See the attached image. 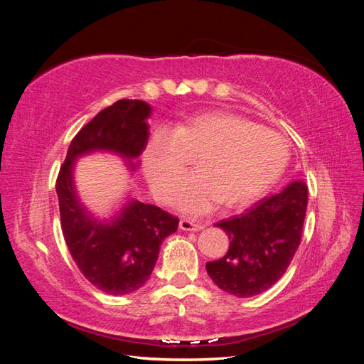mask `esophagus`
<instances>
[{"instance_id": "esophagus-1", "label": "esophagus", "mask_w": 364, "mask_h": 364, "mask_svg": "<svg viewBox=\"0 0 364 364\" xmlns=\"http://www.w3.org/2000/svg\"><path fill=\"white\" fill-rule=\"evenodd\" d=\"M179 228H181L182 230H188V232H199V230L203 229V225L191 222V220L182 218L181 222H179Z\"/></svg>"}]
</instances>
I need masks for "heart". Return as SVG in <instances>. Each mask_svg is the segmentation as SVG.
<instances>
[{
    "label": "heart",
    "instance_id": "b5f03b06",
    "mask_svg": "<svg viewBox=\"0 0 364 364\" xmlns=\"http://www.w3.org/2000/svg\"><path fill=\"white\" fill-rule=\"evenodd\" d=\"M196 158L197 174L182 183L174 205L183 214L202 215L222 202L226 208L255 202L281 178L290 150L277 132L223 111L197 115L174 130L158 127L144 150L153 193L168 200Z\"/></svg>",
    "mask_w": 364,
    "mask_h": 364
}]
</instances>
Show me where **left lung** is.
<instances>
[{
	"label": "left lung",
	"instance_id": "left-lung-1",
	"mask_svg": "<svg viewBox=\"0 0 364 364\" xmlns=\"http://www.w3.org/2000/svg\"><path fill=\"white\" fill-rule=\"evenodd\" d=\"M306 203V185L294 181L246 213L215 223L230 240L223 258L206 262L217 287L252 297L277 284L299 247Z\"/></svg>",
	"mask_w": 364,
	"mask_h": 364
}]
</instances>
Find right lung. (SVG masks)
<instances>
[{
    "label": "right lung",
    "instance_id": "add662e5",
    "mask_svg": "<svg viewBox=\"0 0 364 364\" xmlns=\"http://www.w3.org/2000/svg\"><path fill=\"white\" fill-rule=\"evenodd\" d=\"M150 115V105L141 100H118L103 109L71 141L56 182L62 232L74 262L98 290L114 296L136 291L147 282L162 241L178 230L179 218L136 199L111 218L94 217L77 196L74 164L90 153L109 151L135 170L134 159L149 141Z\"/></svg>",
    "mask_w": 364,
    "mask_h": 364
}]
</instances>
